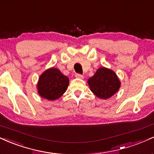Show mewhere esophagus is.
<instances>
[{"instance_id":"esophagus-1","label":"esophagus","mask_w":154,"mask_h":154,"mask_svg":"<svg viewBox=\"0 0 154 154\" xmlns=\"http://www.w3.org/2000/svg\"><path fill=\"white\" fill-rule=\"evenodd\" d=\"M75 78H77V79H84V75H81V74L77 73V74H75Z\"/></svg>"}]
</instances>
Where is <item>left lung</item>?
Segmentation results:
<instances>
[{
	"instance_id": "obj_1",
	"label": "left lung",
	"mask_w": 154,
	"mask_h": 154,
	"mask_svg": "<svg viewBox=\"0 0 154 154\" xmlns=\"http://www.w3.org/2000/svg\"><path fill=\"white\" fill-rule=\"evenodd\" d=\"M88 84L97 97L104 99L112 97L120 87V81L116 73L104 67L99 68L94 75L88 79Z\"/></svg>"
}]
</instances>
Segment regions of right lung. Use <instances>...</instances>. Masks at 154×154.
<instances>
[{
    "label": "right lung",
    "mask_w": 154,
    "mask_h": 154,
    "mask_svg": "<svg viewBox=\"0 0 154 154\" xmlns=\"http://www.w3.org/2000/svg\"><path fill=\"white\" fill-rule=\"evenodd\" d=\"M69 79L55 68L46 70L39 77L37 84L39 94L48 100H55L66 91Z\"/></svg>",
    "instance_id": "right-lung-1"
}]
</instances>
